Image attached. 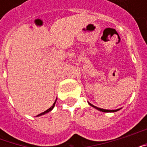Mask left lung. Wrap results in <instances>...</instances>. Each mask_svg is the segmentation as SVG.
<instances>
[{
	"label": "left lung",
	"mask_w": 147,
	"mask_h": 147,
	"mask_svg": "<svg viewBox=\"0 0 147 147\" xmlns=\"http://www.w3.org/2000/svg\"><path fill=\"white\" fill-rule=\"evenodd\" d=\"M88 104H89L90 106H92L93 108L96 109H98V111H101V112H104V113H114V112H117V111L120 110V109H114V110H110V109H101L98 108V107H96L95 105H92V104H90V102H88Z\"/></svg>",
	"instance_id": "1"
}]
</instances>
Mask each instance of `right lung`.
Listing matches in <instances>:
<instances>
[{
    "mask_svg": "<svg viewBox=\"0 0 147 147\" xmlns=\"http://www.w3.org/2000/svg\"><path fill=\"white\" fill-rule=\"evenodd\" d=\"M56 102H57V99H56V101H55V102H54V103H53V105H52V106H51V107H50V108L48 109L47 110L45 111V112H43V113H42L38 114V116H36V117H40V116H42V115H44V114H45V113H49L50 111L53 110V109L54 108L55 104H56Z\"/></svg>",
    "mask_w": 147,
    "mask_h": 147,
    "instance_id": "add662e5",
    "label": "right lung"
}]
</instances>
